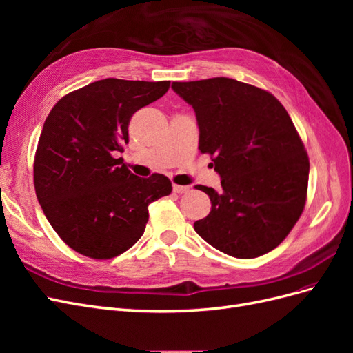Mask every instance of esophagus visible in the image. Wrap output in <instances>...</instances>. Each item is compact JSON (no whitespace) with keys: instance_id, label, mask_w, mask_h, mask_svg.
<instances>
[{"instance_id":"34e87169","label":"esophagus","mask_w":353,"mask_h":353,"mask_svg":"<svg viewBox=\"0 0 353 353\" xmlns=\"http://www.w3.org/2000/svg\"><path fill=\"white\" fill-rule=\"evenodd\" d=\"M174 191L175 193H178V194H185V193H188L190 191V187L188 185H174Z\"/></svg>"}]
</instances>
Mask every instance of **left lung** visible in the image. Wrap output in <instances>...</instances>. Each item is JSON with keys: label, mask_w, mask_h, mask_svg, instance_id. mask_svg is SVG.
<instances>
[{"label": "left lung", "mask_w": 353, "mask_h": 353, "mask_svg": "<svg viewBox=\"0 0 353 353\" xmlns=\"http://www.w3.org/2000/svg\"><path fill=\"white\" fill-rule=\"evenodd\" d=\"M172 90L193 105L199 150L213 156L221 176L219 191L199 185L212 209L196 232L234 258L271 252L306 201L309 159L290 116L272 94L236 79L172 82Z\"/></svg>", "instance_id": "left-lung-1"}]
</instances>
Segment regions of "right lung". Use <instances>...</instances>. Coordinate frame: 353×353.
Segmentation results:
<instances>
[{
	"label": "right lung",
	"mask_w": 353,
	"mask_h": 353,
	"mask_svg": "<svg viewBox=\"0 0 353 353\" xmlns=\"http://www.w3.org/2000/svg\"><path fill=\"white\" fill-rule=\"evenodd\" d=\"M169 81L108 78L57 101L44 122L34 162L39 205L69 248L110 259L140 240L148 205L170 194L168 176L134 175L116 153L132 114L169 90Z\"/></svg>",
	"instance_id": "1"
}]
</instances>
